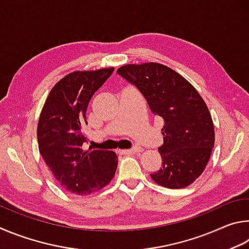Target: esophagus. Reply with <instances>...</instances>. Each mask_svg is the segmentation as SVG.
Segmentation results:
<instances>
[{"mask_svg":"<svg viewBox=\"0 0 249 249\" xmlns=\"http://www.w3.org/2000/svg\"><path fill=\"white\" fill-rule=\"evenodd\" d=\"M142 151H143L142 147H139V146H134L132 149L125 150V152H128V153H139V152H142Z\"/></svg>","mask_w":249,"mask_h":249,"instance_id":"1","label":"esophagus"}]
</instances>
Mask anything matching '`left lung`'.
Listing matches in <instances>:
<instances>
[{
    "label": "left lung",
    "mask_w": 249,
    "mask_h": 249,
    "mask_svg": "<svg viewBox=\"0 0 249 249\" xmlns=\"http://www.w3.org/2000/svg\"><path fill=\"white\" fill-rule=\"evenodd\" d=\"M117 73L138 87L151 111L164 120L162 168L151 174L156 184L181 189L201 175L214 146V124L198 90L166 65L125 64Z\"/></svg>",
    "instance_id": "obj_1"
}]
</instances>
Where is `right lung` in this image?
<instances>
[{"label": "right lung", "mask_w": 249, "mask_h": 249, "mask_svg": "<svg viewBox=\"0 0 249 249\" xmlns=\"http://www.w3.org/2000/svg\"><path fill=\"white\" fill-rule=\"evenodd\" d=\"M115 68L74 71L52 87L39 116L38 147L63 189L78 196L102 190L115 176L118 156L112 151L84 150L86 110L91 96Z\"/></svg>", "instance_id": "right-lung-1"}]
</instances>
